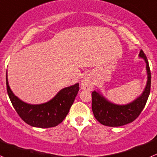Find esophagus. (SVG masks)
Segmentation results:
<instances>
[{
  "label": "esophagus",
  "instance_id": "34e87169",
  "mask_svg": "<svg viewBox=\"0 0 157 157\" xmlns=\"http://www.w3.org/2000/svg\"><path fill=\"white\" fill-rule=\"evenodd\" d=\"M80 87L85 91H91L93 88V83L91 79L89 77H85L81 81Z\"/></svg>",
  "mask_w": 157,
  "mask_h": 157
}]
</instances>
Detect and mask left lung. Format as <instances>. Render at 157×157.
Returning a JSON list of instances; mask_svg holds the SVG:
<instances>
[{
	"instance_id": "1",
	"label": "left lung",
	"mask_w": 157,
	"mask_h": 157,
	"mask_svg": "<svg viewBox=\"0 0 157 157\" xmlns=\"http://www.w3.org/2000/svg\"><path fill=\"white\" fill-rule=\"evenodd\" d=\"M139 56L145 59L148 74L147 84L140 97L128 105H119L108 101L99 93H91L93 113L100 124L109 127L123 126L133 122L143 110L150 93L151 72L148 59L142 50L140 51Z\"/></svg>"
}]
</instances>
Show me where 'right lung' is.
<instances>
[{
    "label": "right lung",
    "mask_w": 157,
    "mask_h": 157,
    "mask_svg": "<svg viewBox=\"0 0 157 157\" xmlns=\"http://www.w3.org/2000/svg\"><path fill=\"white\" fill-rule=\"evenodd\" d=\"M7 91L14 109L24 122L32 127L48 128L57 126L66 118L79 91V84L62 89L51 101L29 105L18 98L10 89L6 76Z\"/></svg>",
    "instance_id": "obj_1"
}]
</instances>
